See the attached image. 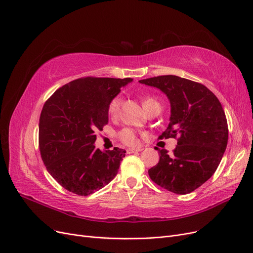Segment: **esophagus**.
Returning a JSON list of instances; mask_svg holds the SVG:
<instances>
[{"instance_id": "1", "label": "esophagus", "mask_w": 253, "mask_h": 253, "mask_svg": "<svg viewBox=\"0 0 253 253\" xmlns=\"http://www.w3.org/2000/svg\"><path fill=\"white\" fill-rule=\"evenodd\" d=\"M140 151H142V149L141 148H132V149H127V153L128 154H131V153H135V152H140Z\"/></svg>"}]
</instances>
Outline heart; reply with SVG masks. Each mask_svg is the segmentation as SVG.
Wrapping results in <instances>:
<instances>
[{
    "label": "heart",
    "instance_id": "b5f03b06",
    "mask_svg": "<svg viewBox=\"0 0 253 253\" xmlns=\"http://www.w3.org/2000/svg\"><path fill=\"white\" fill-rule=\"evenodd\" d=\"M121 102H122V99H121L120 96L114 97L113 99L108 102L107 113L109 116L113 118L118 116V114L120 112ZM141 102H142V106H144V108L146 109V112H148L149 109L153 106L160 105L159 101L156 99V98H154L152 96L142 97ZM119 138L122 140L124 144H126L128 146H134V145H137V142H138L135 131L133 129H130V128H124L121 130L119 133Z\"/></svg>",
    "mask_w": 253,
    "mask_h": 253
}]
</instances>
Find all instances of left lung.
<instances>
[{
  "label": "left lung",
  "instance_id": "8db88e82",
  "mask_svg": "<svg viewBox=\"0 0 253 253\" xmlns=\"http://www.w3.org/2000/svg\"><path fill=\"white\" fill-rule=\"evenodd\" d=\"M139 83L168 96L169 124L160 138L178 137L172 155L157 148L160 159L149 169L150 178L170 192L190 193L212 177L226 149L228 127L222 105L204 84L175 75Z\"/></svg>",
  "mask_w": 253,
  "mask_h": 253
}]
</instances>
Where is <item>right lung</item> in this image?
I'll return each instance as SVG.
<instances>
[{
    "mask_svg": "<svg viewBox=\"0 0 253 253\" xmlns=\"http://www.w3.org/2000/svg\"><path fill=\"white\" fill-rule=\"evenodd\" d=\"M132 81L79 79L61 86L43 105L39 119L41 158L66 190L85 196L116 177L126 151L96 149L95 132L108 123V102Z\"/></svg>",
    "mask_w": 253,
    "mask_h": 253,
    "instance_id": "obj_1",
    "label": "right lung"
}]
</instances>
